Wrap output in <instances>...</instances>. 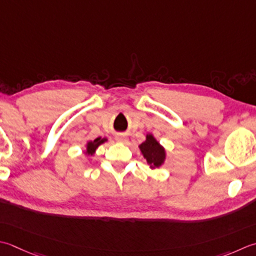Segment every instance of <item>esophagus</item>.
Listing matches in <instances>:
<instances>
[{"label": "esophagus", "instance_id": "1", "mask_svg": "<svg viewBox=\"0 0 256 256\" xmlns=\"http://www.w3.org/2000/svg\"><path fill=\"white\" fill-rule=\"evenodd\" d=\"M115 141L118 142V143L126 144V143L128 142V138L126 136H125V135L120 134V135H116V136H115Z\"/></svg>", "mask_w": 256, "mask_h": 256}]
</instances>
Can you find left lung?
Returning a JSON list of instances; mask_svg holds the SVG:
<instances>
[{
	"mask_svg": "<svg viewBox=\"0 0 256 256\" xmlns=\"http://www.w3.org/2000/svg\"><path fill=\"white\" fill-rule=\"evenodd\" d=\"M138 148L150 168H158L165 163L166 151L152 133L146 134L145 141L138 145Z\"/></svg>",
	"mask_w": 256,
	"mask_h": 256,
	"instance_id": "left-lung-1",
	"label": "left lung"
}]
</instances>
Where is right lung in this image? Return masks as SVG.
Returning a JSON list of instances; mask_svg holds the SVG:
<instances>
[{
    "label": "right lung",
    "mask_w": 256,
    "mask_h": 256,
    "mask_svg": "<svg viewBox=\"0 0 256 256\" xmlns=\"http://www.w3.org/2000/svg\"><path fill=\"white\" fill-rule=\"evenodd\" d=\"M108 140L106 138H96L93 141H88L86 144H85V150L83 151L85 156H93L95 154V151L96 148L100 146V145L104 144L105 142H108Z\"/></svg>",
    "instance_id": "right-lung-1"
}]
</instances>
